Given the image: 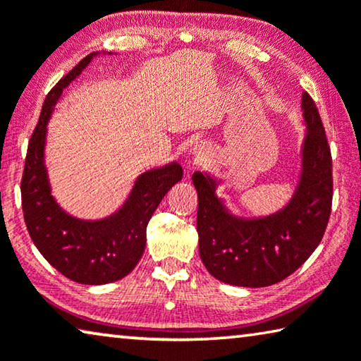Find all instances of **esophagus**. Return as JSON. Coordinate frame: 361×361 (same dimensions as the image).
<instances>
[{"mask_svg": "<svg viewBox=\"0 0 361 361\" xmlns=\"http://www.w3.org/2000/svg\"><path fill=\"white\" fill-rule=\"evenodd\" d=\"M204 160H205V146L202 142H196L190 151L188 165H190V167H197V165H201L204 162Z\"/></svg>", "mask_w": 361, "mask_h": 361, "instance_id": "esophagus-1", "label": "esophagus"}]
</instances>
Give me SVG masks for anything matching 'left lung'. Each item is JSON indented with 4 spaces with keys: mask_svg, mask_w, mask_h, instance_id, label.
I'll return each mask as SVG.
<instances>
[{
    "mask_svg": "<svg viewBox=\"0 0 361 361\" xmlns=\"http://www.w3.org/2000/svg\"><path fill=\"white\" fill-rule=\"evenodd\" d=\"M305 136L300 176L290 201L259 219L233 215L216 196L219 181L192 173L197 191L199 255L212 276L243 288H265L293 274L322 243L333 204V160L312 96L302 94Z\"/></svg>",
    "mask_w": 361,
    "mask_h": 361,
    "instance_id": "obj_1",
    "label": "left lung"
}]
</instances>
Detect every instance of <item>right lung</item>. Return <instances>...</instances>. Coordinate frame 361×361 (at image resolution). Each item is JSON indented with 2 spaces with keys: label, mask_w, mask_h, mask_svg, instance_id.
<instances>
[{
  "label": "right lung",
  "mask_w": 361,
  "mask_h": 361,
  "mask_svg": "<svg viewBox=\"0 0 361 361\" xmlns=\"http://www.w3.org/2000/svg\"><path fill=\"white\" fill-rule=\"evenodd\" d=\"M98 54L83 57L48 93L28 142L20 183L25 225L39 254L66 278L90 286L118 281L133 270L145 252L147 223L170 188L183 178L178 162L145 171L122 207L101 220L75 219L56 202L44 165L47 125L62 91Z\"/></svg>",
  "instance_id": "right-lung-1"
}]
</instances>
